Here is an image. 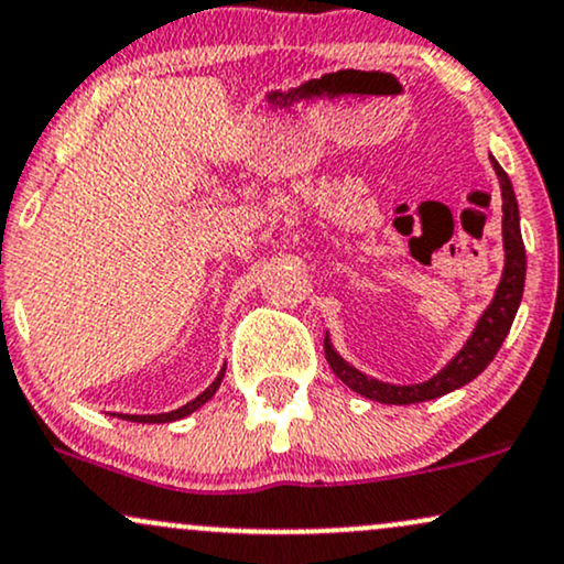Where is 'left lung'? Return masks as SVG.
Listing matches in <instances>:
<instances>
[{
  "instance_id": "1",
  "label": "left lung",
  "mask_w": 564,
  "mask_h": 564,
  "mask_svg": "<svg viewBox=\"0 0 564 564\" xmlns=\"http://www.w3.org/2000/svg\"><path fill=\"white\" fill-rule=\"evenodd\" d=\"M494 171L499 175L501 186V239H505V273L494 294L491 304H488L480 321L476 323L470 338L465 341V347L457 351V357L446 365L444 370H438L436 376L429 378L425 383H412V386H393L376 381V378L365 376L357 368L344 359L330 344V338L325 336V359H328L330 370L349 386L351 391L362 393V397L372 399V402L381 404H417L429 402V399L444 397L459 386L470 383L473 378H478L480 372L488 368L497 351L510 334L514 315H518L520 300H522V286H525V247H522L520 236V213H518V199H514L512 183L507 178V173L501 171V165L491 158Z\"/></svg>"
}]
</instances>
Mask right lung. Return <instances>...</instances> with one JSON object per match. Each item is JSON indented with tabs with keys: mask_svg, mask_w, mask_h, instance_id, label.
<instances>
[{
	"mask_svg": "<svg viewBox=\"0 0 564 564\" xmlns=\"http://www.w3.org/2000/svg\"><path fill=\"white\" fill-rule=\"evenodd\" d=\"M223 376H226V368H223L220 372H217V378H215V381L209 383L207 389L202 391L199 397L194 399V402L183 404V406H178V410H173V412H160V415H120V412H118V417H120V420H131V423H173V420H181V417L192 415V412L199 410L202 404H207L209 399L215 397V391L220 389V381H223ZM112 415H115V412H112Z\"/></svg>",
	"mask_w": 564,
	"mask_h": 564,
	"instance_id": "add662e5",
	"label": "right lung"
}]
</instances>
